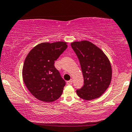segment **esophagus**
I'll return each instance as SVG.
<instances>
[{
    "mask_svg": "<svg viewBox=\"0 0 132 132\" xmlns=\"http://www.w3.org/2000/svg\"><path fill=\"white\" fill-rule=\"evenodd\" d=\"M67 84L68 85H71L72 84V80L70 79V81H68L67 82Z\"/></svg>",
    "mask_w": 132,
    "mask_h": 132,
    "instance_id": "esophagus-1",
    "label": "esophagus"
}]
</instances>
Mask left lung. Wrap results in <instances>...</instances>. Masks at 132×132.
<instances>
[{
	"label": "left lung",
	"mask_w": 132,
	"mask_h": 132,
	"mask_svg": "<svg viewBox=\"0 0 132 132\" xmlns=\"http://www.w3.org/2000/svg\"><path fill=\"white\" fill-rule=\"evenodd\" d=\"M78 57L84 78V85L76 91L77 95L86 100L102 95L112 79V67L104 51L88 40L71 43Z\"/></svg>",
	"instance_id": "obj_1"
}]
</instances>
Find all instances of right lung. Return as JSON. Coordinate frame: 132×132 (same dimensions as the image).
Here are the masks:
<instances>
[{"mask_svg": "<svg viewBox=\"0 0 132 132\" xmlns=\"http://www.w3.org/2000/svg\"><path fill=\"white\" fill-rule=\"evenodd\" d=\"M67 47V43H42L30 50L26 57L22 76L31 94L40 101L51 102L63 93L65 81L54 63Z\"/></svg>", "mask_w": 132, "mask_h": 132, "instance_id": "1", "label": "right lung"}]
</instances>
